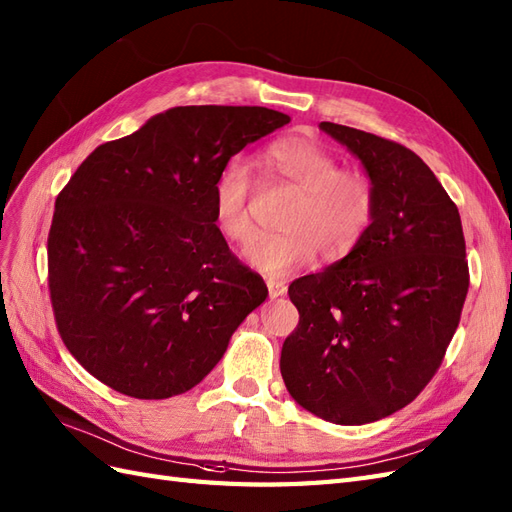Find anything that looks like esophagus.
I'll return each instance as SVG.
<instances>
[{"instance_id": "esophagus-1", "label": "esophagus", "mask_w": 512, "mask_h": 512, "mask_svg": "<svg viewBox=\"0 0 512 512\" xmlns=\"http://www.w3.org/2000/svg\"><path fill=\"white\" fill-rule=\"evenodd\" d=\"M267 289L271 297H280L286 293V282L278 280V278H267Z\"/></svg>"}]
</instances>
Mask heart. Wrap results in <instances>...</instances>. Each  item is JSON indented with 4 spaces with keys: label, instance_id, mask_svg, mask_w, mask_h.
<instances>
[{
    "label": "heart",
    "instance_id": "b5f03b06",
    "mask_svg": "<svg viewBox=\"0 0 512 512\" xmlns=\"http://www.w3.org/2000/svg\"><path fill=\"white\" fill-rule=\"evenodd\" d=\"M263 165L295 184L299 197L284 221V232L260 234L245 249L247 263L284 276L310 263L341 260L363 243L378 213V191L365 173L339 169L326 145L308 136H284L263 152ZM252 173L239 160L223 165L213 182V219L230 243H247L254 234L249 215Z\"/></svg>",
    "mask_w": 512,
    "mask_h": 512
}]
</instances>
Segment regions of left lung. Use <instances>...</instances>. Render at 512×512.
<instances>
[{"label": "left lung", "mask_w": 512, "mask_h": 512, "mask_svg": "<svg viewBox=\"0 0 512 512\" xmlns=\"http://www.w3.org/2000/svg\"><path fill=\"white\" fill-rule=\"evenodd\" d=\"M378 191L373 226L350 256L289 286L299 323L280 371L293 400L341 426L389 417L439 371L469 289L456 204L408 147L321 121Z\"/></svg>", "instance_id": "8db88e82"}]
</instances>
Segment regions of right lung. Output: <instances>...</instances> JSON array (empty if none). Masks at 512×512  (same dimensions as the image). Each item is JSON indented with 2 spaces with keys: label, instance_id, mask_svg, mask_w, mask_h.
Listing matches in <instances>:
<instances>
[{
  "label": "right lung",
  "instance_id": "obj_1",
  "mask_svg": "<svg viewBox=\"0 0 512 512\" xmlns=\"http://www.w3.org/2000/svg\"><path fill=\"white\" fill-rule=\"evenodd\" d=\"M263 106H178L99 145L56 197L47 284L73 358L110 389L165 400L202 382L267 284L213 219V182L289 123Z\"/></svg>",
  "mask_w": 512,
  "mask_h": 512
}]
</instances>
